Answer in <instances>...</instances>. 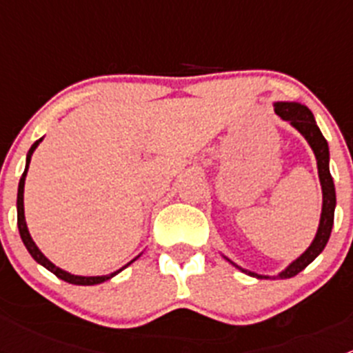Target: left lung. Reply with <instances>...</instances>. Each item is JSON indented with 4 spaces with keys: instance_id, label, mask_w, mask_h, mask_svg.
I'll return each mask as SVG.
<instances>
[{
    "instance_id": "1",
    "label": "left lung",
    "mask_w": 353,
    "mask_h": 353,
    "mask_svg": "<svg viewBox=\"0 0 353 353\" xmlns=\"http://www.w3.org/2000/svg\"><path fill=\"white\" fill-rule=\"evenodd\" d=\"M275 112L279 114L282 119L288 121V123H290L292 126H294L295 130H297L299 133L307 140V143L311 145L312 152H314L316 155V160H318V174H319V181H321V190H323L321 220H319V227H318V232H316L314 241H312L311 245H309V248L305 249V251L302 252L295 261H292L282 273L273 276V280H279V279H292V276L301 273L309 263H312L319 254H321V251L325 249V245L328 244V239L331 236V227H333V219H334V206H336V194H334L333 177H331L330 174L328 141L325 140L323 133L319 131L311 110L305 108V105L299 104V102H275ZM232 265L236 266V268H239L241 272L248 273V275L251 276H256V279H270V276L248 272V270L237 266L236 263H232Z\"/></svg>"
}]
</instances>
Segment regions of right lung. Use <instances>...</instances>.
Listing matches in <instances>:
<instances>
[{
    "label": "right lung",
    "instance_id": "add662e5",
    "mask_svg": "<svg viewBox=\"0 0 353 353\" xmlns=\"http://www.w3.org/2000/svg\"><path fill=\"white\" fill-rule=\"evenodd\" d=\"M41 141H42V138H41V140L35 141V143L30 147V150H28V154H27V163H25V170H23L22 177H20V183H19V194H17V223H19L20 237H22L25 248H27V251L30 252L32 258H34L35 261L39 263V265H42V266H44V268H48L51 273H54V275L58 276V279L65 280V282H68V283H73V285H97V283L105 282V280L112 279L114 275H117V273H119V272H123V270L126 268V266H130L131 263H133L137 258H134L133 261L128 263L126 266H123V268H121V270H117V272L110 273V275H102V276H80V275H71V273L65 272V270L58 268V266H56L54 263L49 261V259L46 258L44 254H42L41 249H39L37 245H35L34 241H32L30 234H28L27 223H25V213H23V186H25V177H27L28 163H30V157H32V154H34V150H35V148H37V145L41 143Z\"/></svg>",
    "mask_w": 353,
    "mask_h": 353
}]
</instances>
